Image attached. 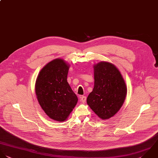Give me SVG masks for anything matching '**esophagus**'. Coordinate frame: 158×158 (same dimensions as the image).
<instances>
[{
  "label": "esophagus",
  "instance_id": "34e87169",
  "mask_svg": "<svg viewBox=\"0 0 158 158\" xmlns=\"http://www.w3.org/2000/svg\"><path fill=\"white\" fill-rule=\"evenodd\" d=\"M86 99H87V98H86L85 96H82V97H81V102H85L86 101Z\"/></svg>",
  "mask_w": 158,
  "mask_h": 158
}]
</instances>
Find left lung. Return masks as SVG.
<instances>
[{
    "label": "left lung",
    "instance_id": "left-lung-1",
    "mask_svg": "<svg viewBox=\"0 0 158 158\" xmlns=\"http://www.w3.org/2000/svg\"><path fill=\"white\" fill-rule=\"evenodd\" d=\"M94 87L87 103L102 119L113 117L125 100L127 88L118 68L111 63L102 61L94 66Z\"/></svg>",
    "mask_w": 158,
    "mask_h": 158
}]
</instances>
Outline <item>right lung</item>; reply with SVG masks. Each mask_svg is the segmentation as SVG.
I'll list each match as a JSON object with an SVG mask.
<instances>
[{"instance_id": "obj_1", "label": "right lung", "mask_w": 158, "mask_h": 158, "mask_svg": "<svg viewBox=\"0 0 158 158\" xmlns=\"http://www.w3.org/2000/svg\"><path fill=\"white\" fill-rule=\"evenodd\" d=\"M69 66L55 59L40 71L35 82L38 102L49 118L62 122L77 104V97L67 81Z\"/></svg>"}]
</instances>
